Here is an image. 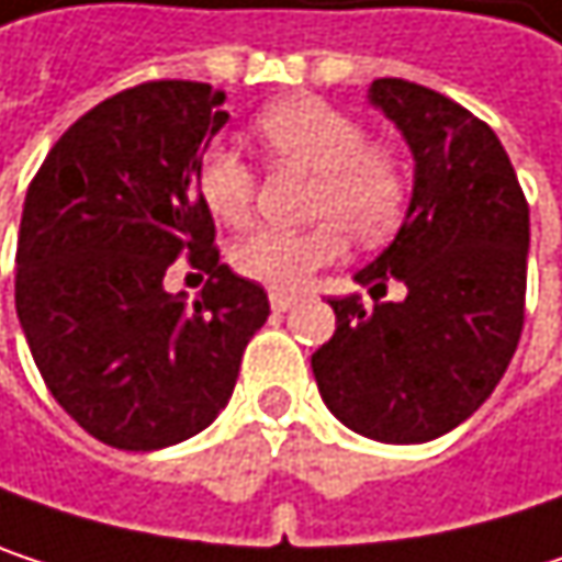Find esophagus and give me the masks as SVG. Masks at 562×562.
<instances>
[{"instance_id":"obj_1","label":"esophagus","mask_w":562,"mask_h":562,"mask_svg":"<svg viewBox=\"0 0 562 562\" xmlns=\"http://www.w3.org/2000/svg\"><path fill=\"white\" fill-rule=\"evenodd\" d=\"M295 302H299V295H295V292H270V305H273V312H289Z\"/></svg>"}]
</instances>
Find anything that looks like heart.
Returning a JSON list of instances; mask_svg holds the SVG:
<instances>
[{
  "instance_id": "b5f03b06",
  "label": "heart",
  "mask_w": 562,
  "mask_h": 562,
  "mask_svg": "<svg viewBox=\"0 0 562 562\" xmlns=\"http://www.w3.org/2000/svg\"><path fill=\"white\" fill-rule=\"evenodd\" d=\"M254 133L263 153L292 169L312 171L305 231L263 227L237 240L231 263L240 277L277 292H295L318 270L341 260L348 234L378 244L396 231L409 201V169L403 156L368 139V126L322 97H292L257 113ZM194 184L204 207L231 224H247L254 211V171L227 146H207Z\"/></svg>"
}]
</instances>
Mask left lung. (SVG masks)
Masks as SVG:
<instances>
[{
    "label": "left lung",
    "instance_id": "obj_1",
    "mask_svg": "<svg viewBox=\"0 0 562 562\" xmlns=\"http://www.w3.org/2000/svg\"><path fill=\"white\" fill-rule=\"evenodd\" d=\"M371 103L416 159L413 201L393 244L331 299L335 335L312 355L328 409L378 442H429L469 419L505 378L524 328L530 211L502 139L456 100L400 80ZM400 279L407 299L381 303Z\"/></svg>",
    "mask_w": 562,
    "mask_h": 562
}]
</instances>
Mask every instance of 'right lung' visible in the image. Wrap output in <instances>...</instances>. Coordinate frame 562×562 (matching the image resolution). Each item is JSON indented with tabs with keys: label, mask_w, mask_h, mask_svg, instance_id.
<instances>
[{
	"label": "right lung",
	"mask_w": 562,
	"mask_h": 562,
	"mask_svg": "<svg viewBox=\"0 0 562 562\" xmlns=\"http://www.w3.org/2000/svg\"><path fill=\"white\" fill-rule=\"evenodd\" d=\"M224 90L146 80L83 113L29 184L15 312L64 413L93 439L153 452L227 406L270 299L214 244L194 169L227 123ZM178 256L209 277L188 310L161 285Z\"/></svg>",
	"instance_id": "1"
}]
</instances>
